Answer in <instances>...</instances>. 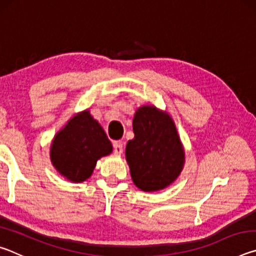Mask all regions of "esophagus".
I'll return each mask as SVG.
<instances>
[{"label": "esophagus", "mask_w": 256, "mask_h": 256, "mask_svg": "<svg viewBox=\"0 0 256 256\" xmlns=\"http://www.w3.org/2000/svg\"><path fill=\"white\" fill-rule=\"evenodd\" d=\"M112 148H114V152L116 154H120L123 152V144L120 141H116L112 144Z\"/></svg>", "instance_id": "34e87169"}]
</instances>
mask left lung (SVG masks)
<instances>
[{"label":"left lung","mask_w":256,"mask_h":256,"mask_svg":"<svg viewBox=\"0 0 256 256\" xmlns=\"http://www.w3.org/2000/svg\"><path fill=\"white\" fill-rule=\"evenodd\" d=\"M133 132L125 154L134 184L144 192L167 188L184 164V150L170 116L154 106L140 107Z\"/></svg>","instance_id":"1"}]
</instances>
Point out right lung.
Segmentation results:
<instances>
[{"label": "right lung", "mask_w": 256, "mask_h": 256, "mask_svg": "<svg viewBox=\"0 0 256 256\" xmlns=\"http://www.w3.org/2000/svg\"><path fill=\"white\" fill-rule=\"evenodd\" d=\"M105 131L89 110L82 112L56 134L50 159L60 175L80 183L92 176L97 160L112 152Z\"/></svg>", "instance_id": "obj_1"}]
</instances>
